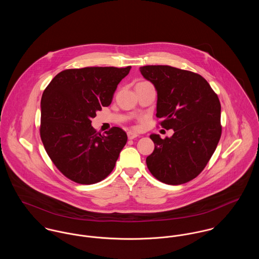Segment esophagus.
Segmentation results:
<instances>
[{
  "instance_id": "obj_1",
  "label": "esophagus",
  "mask_w": 259,
  "mask_h": 259,
  "mask_svg": "<svg viewBox=\"0 0 259 259\" xmlns=\"http://www.w3.org/2000/svg\"><path fill=\"white\" fill-rule=\"evenodd\" d=\"M138 137V134H136V133H134V132H127V138L130 139V140H134V139H136Z\"/></svg>"
}]
</instances>
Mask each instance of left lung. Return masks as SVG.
<instances>
[{"instance_id":"left-lung-1","label":"left lung","mask_w":259,"mask_h":259,"mask_svg":"<svg viewBox=\"0 0 259 259\" xmlns=\"http://www.w3.org/2000/svg\"><path fill=\"white\" fill-rule=\"evenodd\" d=\"M141 74L157 93L156 117L174 130L162 140L151 134L154 150L147 157L151 175L166 185L196 178L213 154L222 136V107L218 95L200 74L169 66H145Z\"/></svg>"}]
</instances>
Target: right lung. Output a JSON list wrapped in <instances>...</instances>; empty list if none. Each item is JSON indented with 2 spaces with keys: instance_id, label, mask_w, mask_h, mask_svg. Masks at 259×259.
Masks as SVG:
<instances>
[{
  "instance_id": "right-lung-1",
  "label": "right lung",
  "mask_w": 259,
  "mask_h": 259,
  "mask_svg": "<svg viewBox=\"0 0 259 259\" xmlns=\"http://www.w3.org/2000/svg\"><path fill=\"white\" fill-rule=\"evenodd\" d=\"M132 67H91L57 74L42 93L40 139L45 149L68 179L93 185L106 179L125 146L124 131L113 126L101 135L92 118L109 107L119 81Z\"/></svg>"
}]
</instances>
